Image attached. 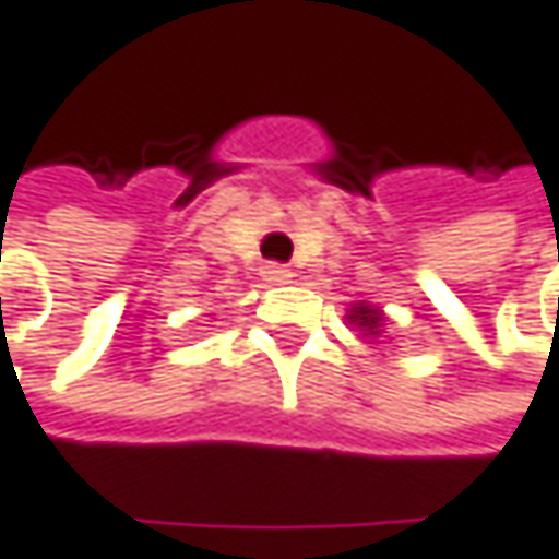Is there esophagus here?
<instances>
[{
    "instance_id": "esophagus-1",
    "label": "esophagus",
    "mask_w": 559,
    "mask_h": 559,
    "mask_svg": "<svg viewBox=\"0 0 559 559\" xmlns=\"http://www.w3.org/2000/svg\"><path fill=\"white\" fill-rule=\"evenodd\" d=\"M261 277H264L267 285H288L292 277H295V271L285 267V264H264V267H261Z\"/></svg>"
}]
</instances>
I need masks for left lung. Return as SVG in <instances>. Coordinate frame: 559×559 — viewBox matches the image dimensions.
Masks as SVG:
<instances>
[{
	"instance_id": "left-lung-1",
	"label": "left lung",
	"mask_w": 559,
	"mask_h": 559,
	"mask_svg": "<svg viewBox=\"0 0 559 559\" xmlns=\"http://www.w3.org/2000/svg\"><path fill=\"white\" fill-rule=\"evenodd\" d=\"M347 324H350L354 331H360V337H364L367 344L383 347V344L393 341V337L386 334V314H383L377 305H370V301H354V305L347 308Z\"/></svg>"
}]
</instances>
